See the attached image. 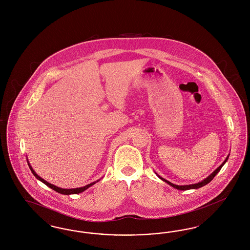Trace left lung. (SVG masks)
Returning a JSON list of instances; mask_svg holds the SVG:
<instances>
[{
	"label": "left lung",
	"mask_w": 250,
	"mask_h": 250,
	"mask_svg": "<svg viewBox=\"0 0 250 250\" xmlns=\"http://www.w3.org/2000/svg\"><path fill=\"white\" fill-rule=\"evenodd\" d=\"M229 155L230 154H228V156L226 157V159L224 160V162L220 165V167L217 168L216 170H214L211 174H210L208 177H207L205 180H202V181H200L198 183H194V184H190V185H176V184H173V183H171L170 181L168 180H165V179H163L162 177H160L157 173H155L156 175H157V177L160 179V180H163V181H165V182H167V184H169L170 186H172L173 188H175V189H177V190H190V189H199L201 187H203V186H205V185H207L208 183H209L211 180H213L214 178H215V176L220 172V170L221 169V167L224 166V164L227 162L228 160V158H229Z\"/></svg>",
	"instance_id": "left-lung-1"
}]
</instances>
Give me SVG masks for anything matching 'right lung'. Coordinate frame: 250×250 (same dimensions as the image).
<instances>
[{"label":"right lung","instance_id":"obj_1","mask_svg":"<svg viewBox=\"0 0 250 250\" xmlns=\"http://www.w3.org/2000/svg\"><path fill=\"white\" fill-rule=\"evenodd\" d=\"M27 162H28V165H29V167H30V171L32 172V174L34 175V177L37 179V180H40L42 181V183H44L46 186H48L49 188H51L52 190H56L57 192H60L61 194H66V195H70V194H77V193H80V192H83V191H84L85 190H87L89 187H91L92 185H94L96 182H98L99 180H97V181H94V182H92V183H90V184H87V185H85V186H83V187H80V188H73V189H63V188H60V187H57V186H55V185H53V184H51L49 182H47L46 180H43V179H42L40 176H38L37 174H36V172L33 170V168L31 167V166H30V163H29V161L27 159Z\"/></svg>","mask_w":250,"mask_h":250}]
</instances>
